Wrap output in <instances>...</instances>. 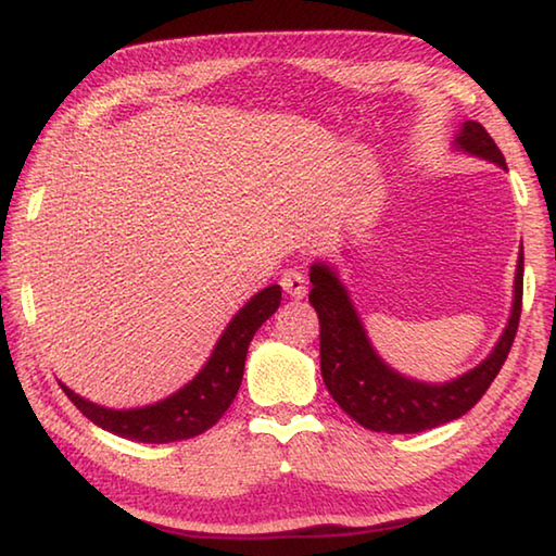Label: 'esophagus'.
I'll return each mask as SVG.
<instances>
[{"instance_id":"esophagus-1","label":"esophagus","mask_w":556,"mask_h":556,"mask_svg":"<svg viewBox=\"0 0 556 556\" xmlns=\"http://www.w3.org/2000/svg\"><path fill=\"white\" fill-rule=\"evenodd\" d=\"M279 285L291 299H304L306 296V277L296 269L285 271V275H281V279H279Z\"/></svg>"}]
</instances>
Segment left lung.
<instances>
[{"instance_id":"8db88e82","label":"left lung","mask_w":556,"mask_h":556,"mask_svg":"<svg viewBox=\"0 0 556 556\" xmlns=\"http://www.w3.org/2000/svg\"><path fill=\"white\" fill-rule=\"evenodd\" d=\"M464 152L505 166V156L488 135L481 122L468 119L458 129L456 142ZM522 271L520 252L515 271V299L507 326L493 353L481 365L448 382H419L404 378L375 353L345 287L326 262L312 265V294L321 324V375L331 397L345 414L370 431L384 434H417L454 421L473 407L491 388L510 353L522 312Z\"/></svg>"}]
</instances>
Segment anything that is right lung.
<instances>
[{
    "instance_id": "obj_1",
    "label": "right lung",
    "mask_w": 556,
    "mask_h": 556,
    "mask_svg": "<svg viewBox=\"0 0 556 556\" xmlns=\"http://www.w3.org/2000/svg\"><path fill=\"white\" fill-rule=\"evenodd\" d=\"M279 301V285H271L252 296L223 331L203 370L191 382L184 384L181 390L174 392L172 397L149 404V407L108 409L96 402L83 400L80 394L65 388L63 382L61 388L92 425L112 431L122 439L144 441V444H168V441L199 437L228 412L235 394L240 390L244 357H248L252 336L277 312Z\"/></svg>"
}]
</instances>
